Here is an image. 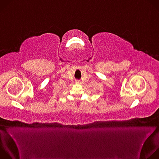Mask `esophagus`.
Listing matches in <instances>:
<instances>
[{"label":"esophagus","mask_w":159,"mask_h":159,"mask_svg":"<svg viewBox=\"0 0 159 159\" xmlns=\"http://www.w3.org/2000/svg\"><path fill=\"white\" fill-rule=\"evenodd\" d=\"M75 83H77V84H79V80H77V81L75 82Z\"/></svg>","instance_id":"1"}]
</instances>
